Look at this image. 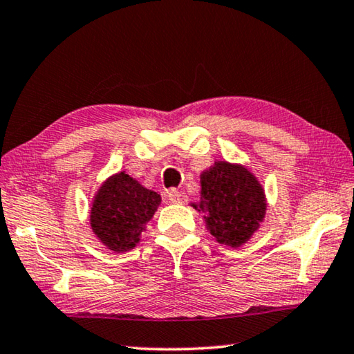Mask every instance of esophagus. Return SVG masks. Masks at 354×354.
Segmentation results:
<instances>
[{
    "label": "esophagus",
    "instance_id": "1",
    "mask_svg": "<svg viewBox=\"0 0 354 354\" xmlns=\"http://www.w3.org/2000/svg\"><path fill=\"white\" fill-rule=\"evenodd\" d=\"M167 196H169V200L171 203H175V205H184V203H187V195H185L183 190L170 189L169 194H167Z\"/></svg>",
    "mask_w": 354,
    "mask_h": 354
}]
</instances>
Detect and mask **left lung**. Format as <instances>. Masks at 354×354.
<instances>
[{"label":"left lung","mask_w":354,"mask_h":354,"mask_svg":"<svg viewBox=\"0 0 354 354\" xmlns=\"http://www.w3.org/2000/svg\"><path fill=\"white\" fill-rule=\"evenodd\" d=\"M217 242L241 247L266 215V196L257 179L242 165L215 162L201 173V196L194 205Z\"/></svg>","instance_id":"8db88e82"}]
</instances>
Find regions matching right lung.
Masks as SVG:
<instances>
[{"label": "right lung", "instance_id": "add662e5", "mask_svg": "<svg viewBox=\"0 0 354 354\" xmlns=\"http://www.w3.org/2000/svg\"><path fill=\"white\" fill-rule=\"evenodd\" d=\"M160 205V195L148 190L127 173H117L101 185L95 196L91 225L97 237L117 253L128 251Z\"/></svg>", "mask_w": 354, "mask_h": 354}]
</instances>
